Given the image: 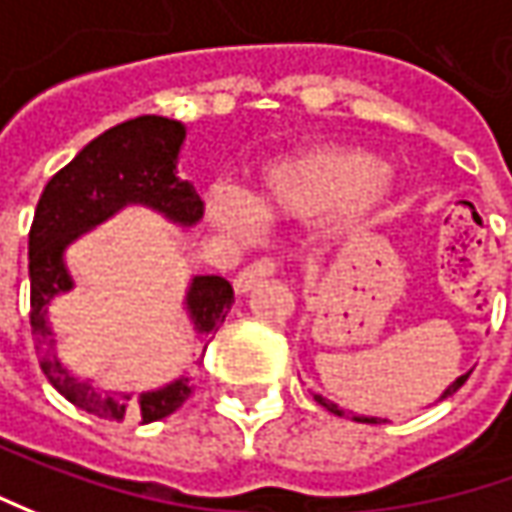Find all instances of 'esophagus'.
<instances>
[{"mask_svg":"<svg viewBox=\"0 0 512 512\" xmlns=\"http://www.w3.org/2000/svg\"><path fill=\"white\" fill-rule=\"evenodd\" d=\"M274 274V260H255V263H249V266H243L238 274H235V291L238 294H246V291L257 286L260 280H266V277H272Z\"/></svg>","mask_w":512,"mask_h":512,"instance_id":"esophagus-1","label":"esophagus"}]
</instances>
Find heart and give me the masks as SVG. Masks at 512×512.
Wrapping results in <instances>:
<instances>
[{"label":"heart","mask_w":512,"mask_h":512,"mask_svg":"<svg viewBox=\"0 0 512 512\" xmlns=\"http://www.w3.org/2000/svg\"><path fill=\"white\" fill-rule=\"evenodd\" d=\"M394 192L391 172L365 150L314 147L274 161L260 172L255 192L215 189L209 218L226 235L246 238L260 223L314 221L326 215L328 235L357 232Z\"/></svg>","instance_id":"1"}]
</instances>
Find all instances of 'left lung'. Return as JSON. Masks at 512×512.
<instances>
[{"label": "left lung", "instance_id": "1", "mask_svg": "<svg viewBox=\"0 0 512 512\" xmlns=\"http://www.w3.org/2000/svg\"><path fill=\"white\" fill-rule=\"evenodd\" d=\"M467 377H470V371H467V374H462V377L453 379V382H450L448 388L442 391V397H439V399H445V397H450V394H456V391H459V388L465 385V379H467ZM314 399H317V402H320V405H323L326 411H331V414H337V416H343V414H345L343 408H337V405H334L331 399L320 397V394H314ZM354 419H357V422H377V416H354Z\"/></svg>", "mask_w": 512, "mask_h": 512}]
</instances>
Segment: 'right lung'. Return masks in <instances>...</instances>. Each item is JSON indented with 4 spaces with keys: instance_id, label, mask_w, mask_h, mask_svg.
Returning <instances> with one entry per match:
<instances>
[{
    "instance_id": "right-lung-1",
    "label": "right lung",
    "mask_w": 512,
    "mask_h": 512,
    "mask_svg": "<svg viewBox=\"0 0 512 512\" xmlns=\"http://www.w3.org/2000/svg\"><path fill=\"white\" fill-rule=\"evenodd\" d=\"M186 141V127L164 115H138L115 124L93 138L84 150L47 181L36 203L33 226L27 235L30 260V328L39 348V365L50 385L67 402L98 419L141 425L175 414L192 394L189 377H178L133 397L130 391L101 394L90 379L70 374L56 354V334L47 320L53 297L73 289L64 252L81 235L110 221L124 206H147L175 226H195L203 218V201L195 186L178 175V155ZM235 303L226 277L195 274L189 280L184 309L198 340L218 331Z\"/></svg>"
}]
</instances>
